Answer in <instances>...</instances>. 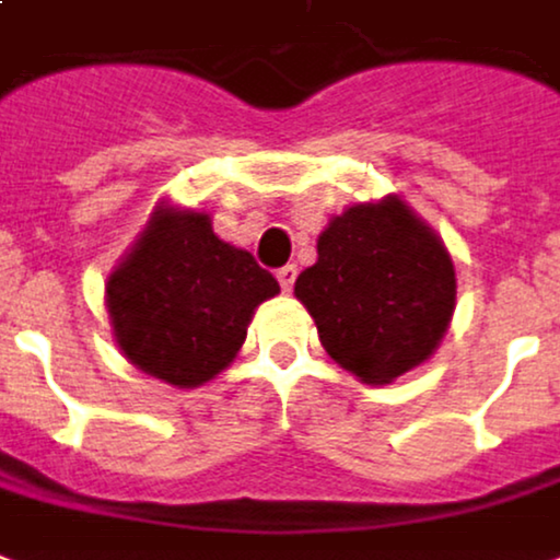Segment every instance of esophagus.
I'll return each mask as SVG.
<instances>
[{
    "instance_id": "esophagus-1",
    "label": "esophagus",
    "mask_w": 560,
    "mask_h": 560,
    "mask_svg": "<svg viewBox=\"0 0 560 560\" xmlns=\"http://www.w3.org/2000/svg\"><path fill=\"white\" fill-rule=\"evenodd\" d=\"M295 277H298L295 265H283V268L277 271V280H280V285H283V292H292V285H295Z\"/></svg>"
}]
</instances>
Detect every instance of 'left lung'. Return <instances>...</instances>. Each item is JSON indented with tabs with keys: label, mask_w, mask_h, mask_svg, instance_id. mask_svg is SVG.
<instances>
[{
	"label": "left lung",
	"mask_w": 560,
	"mask_h": 560,
	"mask_svg": "<svg viewBox=\"0 0 560 560\" xmlns=\"http://www.w3.org/2000/svg\"><path fill=\"white\" fill-rule=\"evenodd\" d=\"M295 280L325 352L364 385H390L447 334L456 268L439 232L397 194L330 218Z\"/></svg>",
	"instance_id": "obj_1"
}]
</instances>
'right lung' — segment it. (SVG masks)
Masks as SVG:
<instances>
[{"mask_svg":"<svg viewBox=\"0 0 560 560\" xmlns=\"http://www.w3.org/2000/svg\"><path fill=\"white\" fill-rule=\"evenodd\" d=\"M277 292L250 253L218 238L208 211L161 199L107 277L104 301L130 364L199 387L235 361L256 307Z\"/></svg>","mask_w":560,"mask_h":560,"instance_id":"add662e5","label":"right lung"}]
</instances>
